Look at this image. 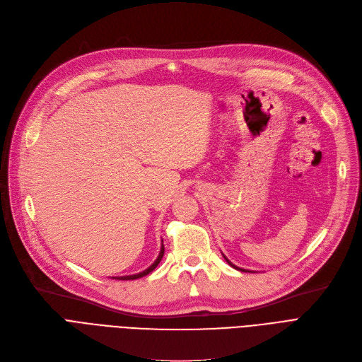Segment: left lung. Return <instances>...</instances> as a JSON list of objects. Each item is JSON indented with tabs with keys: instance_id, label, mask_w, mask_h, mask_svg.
Here are the masks:
<instances>
[{
	"instance_id": "obj_1",
	"label": "left lung",
	"mask_w": 362,
	"mask_h": 362,
	"mask_svg": "<svg viewBox=\"0 0 362 362\" xmlns=\"http://www.w3.org/2000/svg\"><path fill=\"white\" fill-rule=\"evenodd\" d=\"M223 257H224V255H223ZM224 259H226V261H227V262H229V264H230V265H232V267H233V269H236V270H240V272H248V270H243V269H239V267H236V265H235V264H232V262H230V261H229V259H227V258H226V257H224Z\"/></svg>"
}]
</instances>
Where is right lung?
<instances>
[{"label": "right lung", "mask_w": 362, "mask_h": 362, "mask_svg": "<svg viewBox=\"0 0 362 362\" xmlns=\"http://www.w3.org/2000/svg\"><path fill=\"white\" fill-rule=\"evenodd\" d=\"M163 255H164V245H161V251H160V255L157 257V259H156L154 262H152V264L149 265V267H148L146 270H144V272H141V273H138V274H132V276H122V277H112V279H119V280H135V279L144 277V276L149 274L151 272H154V269H156L157 265L160 264V261H161Z\"/></svg>", "instance_id": "1"}]
</instances>
